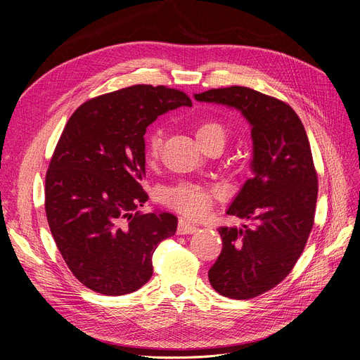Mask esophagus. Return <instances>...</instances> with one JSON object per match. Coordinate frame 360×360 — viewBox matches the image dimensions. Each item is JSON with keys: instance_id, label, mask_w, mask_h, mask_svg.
<instances>
[{"instance_id": "obj_1", "label": "esophagus", "mask_w": 360, "mask_h": 360, "mask_svg": "<svg viewBox=\"0 0 360 360\" xmlns=\"http://www.w3.org/2000/svg\"><path fill=\"white\" fill-rule=\"evenodd\" d=\"M198 231V226L188 221L185 219H181L179 220V224H178V233L179 235H191V233H195Z\"/></svg>"}]
</instances>
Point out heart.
Segmentation results:
<instances>
[{
	"label": "heart",
	"mask_w": 360,
	"mask_h": 360,
	"mask_svg": "<svg viewBox=\"0 0 360 360\" xmlns=\"http://www.w3.org/2000/svg\"><path fill=\"white\" fill-rule=\"evenodd\" d=\"M195 137L200 144L219 141L224 146L226 141V128L216 121H204L195 129ZM163 141V131L160 128H151L144 137V150L150 159L159 156ZM219 195V191L213 186L200 185L194 182H181L167 188L163 193V200L167 205L174 207L179 213L201 219L210 213L214 198Z\"/></svg>",
	"instance_id": "obj_1"
}]
</instances>
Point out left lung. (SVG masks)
Wrapping results in <instances>:
<instances>
[{"mask_svg": "<svg viewBox=\"0 0 360 360\" xmlns=\"http://www.w3.org/2000/svg\"><path fill=\"white\" fill-rule=\"evenodd\" d=\"M194 98L236 109L251 125L252 178L226 210L250 224L219 228L223 248L209 280L226 297H255L292 271L312 229L318 179L307 131L288 103L250 87Z\"/></svg>", "mask_w": 360, "mask_h": 360, "instance_id": "1", "label": "left lung"}]
</instances>
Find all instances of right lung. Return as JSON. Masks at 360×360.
<instances>
[{
	"label": "right lung",
	"mask_w": 360,
	"mask_h": 360,
	"mask_svg": "<svg viewBox=\"0 0 360 360\" xmlns=\"http://www.w3.org/2000/svg\"><path fill=\"white\" fill-rule=\"evenodd\" d=\"M193 106L181 90L137 84L84 102L68 120L45 179V212L71 273L108 296L139 290L153 274L158 245L174 236L167 212L134 213L147 194L146 128Z\"/></svg>",
	"instance_id": "right-lung-1"
}]
</instances>
